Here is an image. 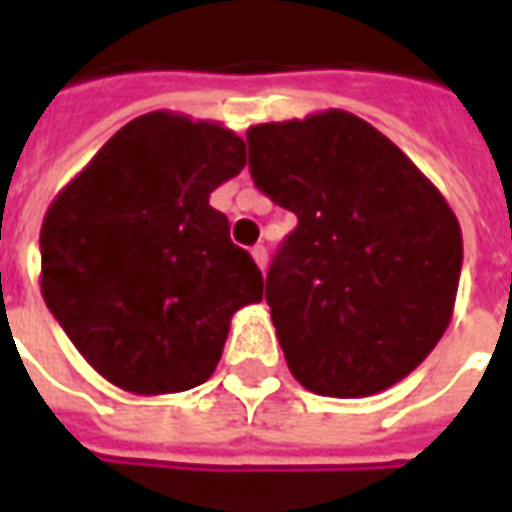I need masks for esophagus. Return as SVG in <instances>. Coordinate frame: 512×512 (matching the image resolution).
<instances>
[{"instance_id":"obj_1","label":"esophagus","mask_w":512,"mask_h":512,"mask_svg":"<svg viewBox=\"0 0 512 512\" xmlns=\"http://www.w3.org/2000/svg\"><path fill=\"white\" fill-rule=\"evenodd\" d=\"M252 257H255V263L260 266V271H263V268H266V263H268V249L263 244H257L255 249H252Z\"/></svg>"}]
</instances>
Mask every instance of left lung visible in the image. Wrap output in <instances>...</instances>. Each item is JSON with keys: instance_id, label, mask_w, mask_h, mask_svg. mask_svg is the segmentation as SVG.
<instances>
[{"instance_id": "8db88e82", "label": "left lung", "mask_w": 512, "mask_h": 512, "mask_svg": "<svg viewBox=\"0 0 512 512\" xmlns=\"http://www.w3.org/2000/svg\"><path fill=\"white\" fill-rule=\"evenodd\" d=\"M246 142L257 189L299 216L266 277L290 373L323 397L384 392L452 321L455 213L395 142L343 109L260 123Z\"/></svg>"}]
</instances>
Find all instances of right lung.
Here are the masks:
<instances>
[{
  "instance_id": "1",
  "label": "right lung",
  "mask_w": 512,
  "mask_h": 512,
  "mask_svg": "<svg viewBox=\"0 0 512 512\" xmlns=\"http://www.w3.org/2000/svg\"><path fill=\"white\" fill-rule=\"evenodd\" d=\"M246 164L230 128L178 112L131 120L54 197L40 293L76 351L134 395L200 386L263 274L211 191Z\"/></svg>"
}]
</instances>
